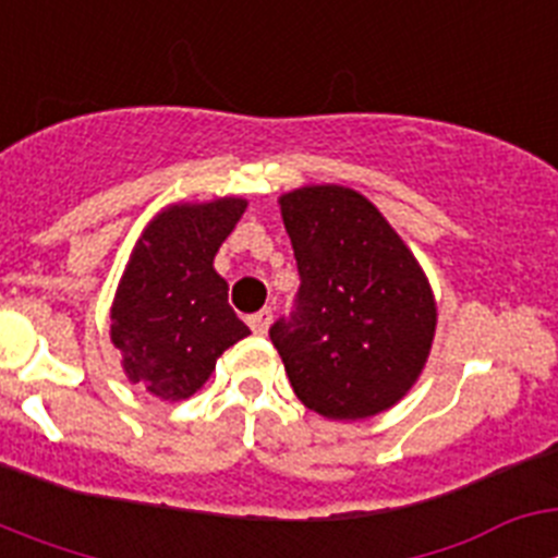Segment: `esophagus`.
Listing matches in <instances>:
<instances>
[{"label": "esophagus", "mask_w": 558, "mask_h": 558, "mask_svg": "<svg viewBox=\"0 0 558 558\" xmlns=\"http://www.w3.org/2000/svg\"><path fill=\"white\" fill-rule=\"evenodd\" d=\"M270 322H274V313H270V310H259V313L248 315V327H251V332H254V335L268 332Z\"/></svg>", "instance_id": "34e87169"}]
</instances>
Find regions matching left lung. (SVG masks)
<instances>
[{
  "mask_svg": "<svg viewBox=\"0 0 558 558\" xmlns=\"http://www.w3.org/2000/svg\"><path fill=\"white\" fill-rule=\"evenodd\" d=\"M299 293L270 327L295 397L354 422L405 397L430 354L436 302L397 231L347 186L282 195Z\"/></svg>",
  "mask_w": 558,
  "mask_h": 558,
  "instance_id": "1",
  "label": "left lung"
}]
</instances>
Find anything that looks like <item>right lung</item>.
<instances>
[{
    "label": "right lung",
    "instance_id": "right-lung-1",
    "mask_svg": "<svg viewBox=\"0 0 558 558\" xmlns=\"http://www.w3.org/2000/svg\"><path fill=\"white\" fill-rule=\"evenodd\" d=\"M243 211L240 198L170 206L133 248L111 307V340L128 377L156 397H192L220 354L248 335L211 268Z\"/></svg>",
    "mask_w": 558,
    "mask_h": 558
}]
</instances>
